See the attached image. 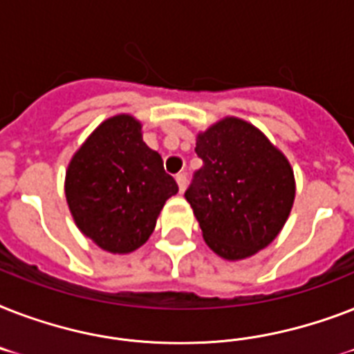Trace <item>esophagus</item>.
Instances as JSON below:
<instances>
[{"instance_id":"esophagus-1","label":"esophagus","mask_w":354,"mask_h":354,"mask_svg":"<svg viewBox=\"0 0 354 354\" xmlns=\"http://www.w3.org/2000/svg\"><path fill=\"white\" fill-rule=\"evenodd\" d=\"M176 182L178 187H180V193H183V191H185V185H187V174H185V172L176 174Z\"/></svg>"}]
</instances>
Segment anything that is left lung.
I'll return each instance as SVG.
<instances>
[{"label": "left lung", "instance_id": "1", "mask_svg": "<svg viewBox=\"0 0 354 354\" xmlns=\"http://www.w3.org/2000/svg\"><path fill=\"white\" fill-rule=\"evenodd\" d=\"M204 165L185 198L207 246L227 261L252 257L274 241L290 215L296 180L290 163L259 128L224 118L196 138Z\"/></svg>", "mask_w": 354, "mask_h": 354}]
</instances>
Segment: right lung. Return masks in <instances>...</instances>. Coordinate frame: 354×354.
<instances>
[{
  "label": "right lung",
  "instance_id": "1",
  "mask_svg": "<svg viewBox=\"0 0 354 354\" xmlns=\"http://www.w3.org/2000/svg\"><path fill=\"white\" fill-rule=\"evenodd\" d=\"M178 185L143 141L128 113L91 132L66 171V200L80 232L110 253H130L149 241Z\"/></svg>",
  "mask_w": 354,
  "mask_h": 354
}]
</instances>
